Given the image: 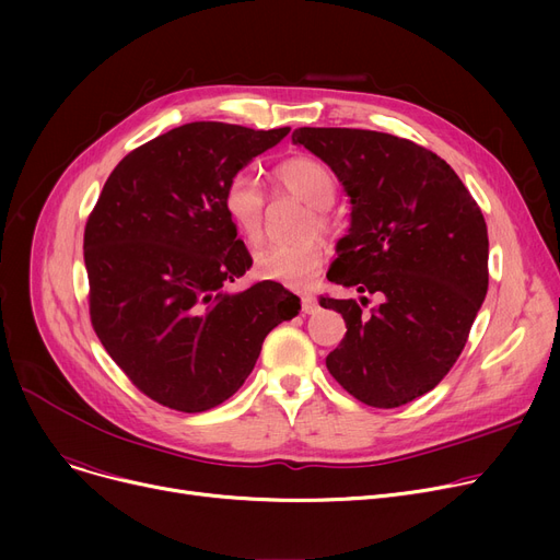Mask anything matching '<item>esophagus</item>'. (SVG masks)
I'll return each mask as SVG.
<instances>
[{"mask_svg":"<svg viewBox=\"0 0 560 560\" xmlns=\"http://www.w3.org/2000/svg\"><path fill=\"white\" fill-rule=\"evenodd\" d=\"M300 300H302V313L311 315L317 311V300L315 295H311V292H304V295H300Z\"/></svg>","mask_w":560,"mask_h":560,"instance_id":"obj_1","label":"esophagus"}]
</instances>
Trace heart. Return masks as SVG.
Segmentation results:
<instances>
[{
	"label": "heart",
	"mask_w": 560,
	"mask_h": 560,
	"mask_svg": "<svg viewBox=\"0 0 560 560\" xmlns=\"http://www.w3.org/2000/svg\"><path fill=\"white\" fill-rule=\"evenodd\" d=\"M272 179L295 195L304 203L313 206V218L308 229H329L331 220L327 209L336 199V176L334 172L313 156H292L272 170ZM222 211L233 231L249 245H258L262 238V215H265V192L249 172L233 174L222 190ZM325 247L317 238L260 249L254 256V275L265 281L283 283L288 288H306L315 281Z\"/></svg>",
	"instance_id": "b5f03b06"
}]
</instances>
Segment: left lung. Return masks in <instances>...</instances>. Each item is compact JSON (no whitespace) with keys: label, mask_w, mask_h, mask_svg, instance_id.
I'll list each match as a JSON object with an SVG mask.
<instances>
[{"label":"left lung","mask_w":560,"mask_h":560,"mask_svg":"<svg viewBox=\"0 0 560 560\" xmlns=\"http://www.w3.org/2000/svg\"><path fill=\"white\" fill-rule=\"evenodd\" d=\"M292 142L325 161L351 201L329 281L368 298L319 304L347 334L327 357L338 384L374 408L433 390L458 361L488 292V226L458 174L413 140L368 129L302 127Z\"/></svg>","instance_id":"1"}]
</instances>
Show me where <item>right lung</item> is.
Wrapping results in <instances>:
<instances>
[{"mask_svg":"<svg viewBox=\"0 0 560 560\" xmlns=\"http://www.w3.org/2000/svg\"><path fill=\"white\" fill-rule=\"evenodd\" d=\"M290 127L190 122L129 152L83 231L97 338L150 399L201 413L238 390L265 336L300 313L281 283L229 295L252 256L222 211L233 174Z\"/></svg>","mask_w":560,"mask_h":560,"instance_id":"1","label":"right lung"}]
</instances>
